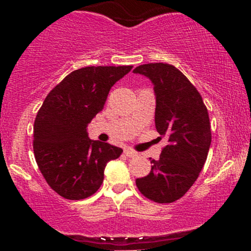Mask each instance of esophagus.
I'll use <instances>...</instances> for the list:
<instances>
[{"label":"esophagus","mask_w":251,"mask_h":251,"mask_svg":"<svg viewBox=\"0 0 251 251\" xmlns=\"http://www.w3.org/2000/svg\"><path fill=\"white\" fill-rule=\"evenodd\" d=\"M124 153L127 155L128 158H134V157H137V155H138V152L133 151L132 149H125V150H124Z\"/></svg>","instance_id":"obj_1"}]
</instances>
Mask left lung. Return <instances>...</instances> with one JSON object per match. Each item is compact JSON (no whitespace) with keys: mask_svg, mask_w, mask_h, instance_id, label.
I'll return each mask as SVG.
<instances>
[{"mask_svg":"<svg viewBox=\"0 0 251 251\" xmlns=\"http://www.w3.org/2000/svg\"><path fill=\"white\" fill-rule=\"evenodd\" d=\"M133 72L153 82L155 128L168 142L159 159L151 160L150 174L135 184L149 200L172 203L189 191L205 164L211 144L208 108L197 88L175 66L148 63Z\"/></svg>","mask_w":251,"mask_h":251,"instance_id":"obj_1","label":"left lung"}]
</instances>
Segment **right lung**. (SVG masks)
<instances>
[{
	"instance_id": "add662e5",
	"label": "right lung",
	"mask_w": 251,
	"mask_h": 251,
	"mask_svg": "<svg viewBox=\"0 0 251 251\" xmlns=\"http://www.w3.org/2000/svg\"><path fill=\"white\" fill-rule=\"evenodd\" d=\"M133 66H91L68 74L46 97L34 123L33 149L48 185L66 200L96 194L103 170L123 150L91 140L87 125L103 109L112 86Z\"/></svg>"
}]
</instances>
